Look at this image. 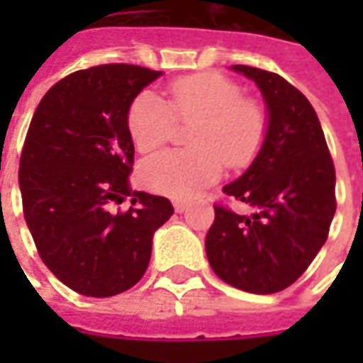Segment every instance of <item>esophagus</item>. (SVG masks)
<instances>
[{
  "mask_svg": "<svg viewBox=\"0 0 363 363\" xmlns=\"http://www.w3.org/2000/svg\"><path fill=\"white\" fill-rule=\"evenodd\" d=\"M173 206H174V212H179V213L186 212V210H189V204H186V202H181V200H177Z\"/></svg>",
  "mask_w": 363,
  "mask_h": 363,
  "instance_id": "34e87169",
  "label": "esophagus"
}]
</instances>
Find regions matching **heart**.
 Returning <instances> with one entry per match:
<instances>
[{
	"mask_svg": "<svg viewBox=\"0 0 363 363\" xmlns=\"http://www.w3.org/2000/svg\"><path fill=\"white\" fill-rule=\"evenodd\" d=\"M177 120L196 126L190 135L194 153L165 151L145 159L140 181L163 196L186 200L212 186L223 171L249 165L264 140V114L257 103L243 99L239 85L220 74L182 77L169 87V103L143 91L128 108V134L140 153L165 145Z\"/></svg>",
	"mask_w": 363,
	"mask_h": 363,
	"instance_id": "obj_1",
	"label": "heart"
}]
</instances>
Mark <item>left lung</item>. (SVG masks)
<instances>
[{"instance_id":"8db88e82","label":"left lung","mask_w":363,"mask_h":363,"mask_svg":"<svg viewBox=\"0 0 363 363\" xmlns=\"http://www.w3.org/2000/svg\"><path fill=\"white\" fill-rule=\"evenodd\" d=\"M231 69L257 83L268 124L249 169L223 186L255 213L213 206L206 255L225 284L267 296L291 286L327 241L336 212L335 165L317 112L301 91L267 69Z\"/></svg>"}]
</instances>
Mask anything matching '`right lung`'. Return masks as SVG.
I'll list each match as a JSON object with an SVG mask.
<instances>
[{
    "label": "right lung",
    "mask_w": 363,
    "mask_h": 363,
    "mask_svg": "<svg viewBox=\"0 0 363 363\" xmlns=\"http://www.w3.org/2000/svg\"><path fill=\"white\" fill-rule=\"evenodd\" d=\"M163 72L104 64L43 96L19 163L23 213L38 255L67 288L111 297L142 280L153 233L173 216L163 196L132 190L128 108ZM133 196L128 213L111 206Z\"/></svg>",
    "instance_id": "obj_1"
}]
</instances>
